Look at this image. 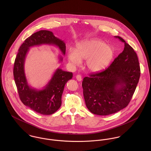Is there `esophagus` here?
Wrapping results in <instances>:
<instances>
[{
  "label": "esophagus",
  "instance_id": "obj_1",
  "mask_svg": "<svg viewBox=\"0 0 151 151\" xmlns=\"http://www.w3.org/2000/svg\"><path fill=\"white\" fill-rule=\"evenodd\" d=\"M76 79L77 80V81H81L82 80V77L81 75L78 74V75H77L76 76Z\"/></svg>",
  "mask_w": 151,
  "mask_h": 151
}]
</instances>
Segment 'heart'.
Masks as SVG:
<instances>
[{"mask_svg": "<svg viewBox=\"0 0 151 151\" xmlns=\"http://www.w3.org/2000/svg\"><path fill=\"white\" fill-rule=\"evenodd\" d=\"M114 50L112 46L100 40H86L76 44L74 50L70 49L67 53L68 61L74 65H79L86 60L87 69L98 73L105 69L112 60Z\"/></svg>", "mask_w": 151, "mask_h": 151, "instance_id": "b5f03b06", "label": "heart"}]
</instances>
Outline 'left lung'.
<instances>
[{"label": "left lung", "mask_w": 151, "mask_h": 151, "mask_svg": "<svg viewBox=\"0 0 151 151\" xmlns=\"http://www.w3.org/2000/svg\"><path fill=\"white\" fill-rule=\"evenodd\" d=\"M124 48L105 71L84 78V97L88 109L93 114L106 116L126 108L134 93L140 77L137 55L121 37Z\"/></svg>", "instance_id": "1"}]
</instances>
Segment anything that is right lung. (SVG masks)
<instances>
[{
	"label": "right lung",
	"mask_w": 151,
	"mask_h": 151,
	"mask_svg": "<svg viewBox=\"0 0 151 151\" xmlns=\"http://www.w3.org/2000/svg\"><path fill=\"white\" fill-rule=\"evenodd\" d=\"M43 45L58 47L65 55V43L63 40L56 37L52 31L41 30L27 38L21 45L15 59L13 75L20 98L23 104L37 113L50 115L56 112L62 105V96L67 82L73 77V74L56 68L47 83L41 89L31 86L25 73V61L29 48ZM59 62L63 58L60 55Z\"/></svg>",
	"instance_id": "add662e5"
}]
</instances>
